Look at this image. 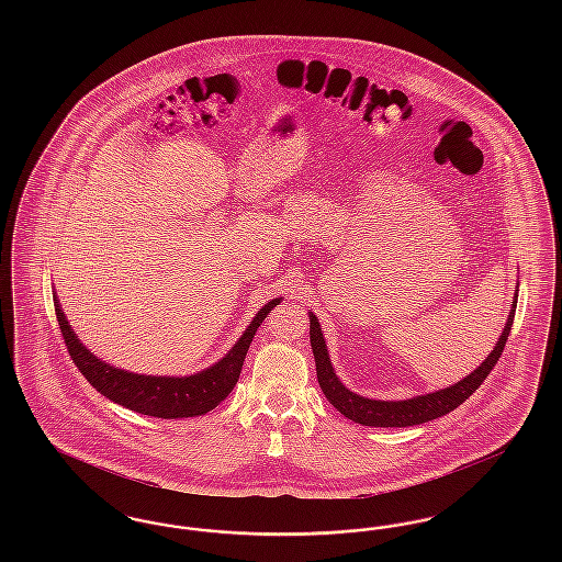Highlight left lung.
Listing matches in <instances>:
<instances>
[{"label":"left lung","mask_w":562,"mask_h":562,"mask_svg":"<svg viewBox=\"0 0 562 562\" xmlns=\"http://www.w3.org/2000/svg\"><path fill=\"white\" fill-rule=\"evenodd\" d=\"M514 312H516V299H514V307L509 312L508 322H506V328H504L499 341L495 344L488 358L474 373L468 374L463 381L454 383L447 390L398 402L362 398V396L349 392L348 387H344L330 367L326 341L322 337L321 322L316 321L314 314H310V341H312L314 358H316V373H318L322 392L341 415H346L348 419L356 424H362V426L406 428V426H419V424H426L431 419H438V417L454 411L461 402L468 401L481 387L482 381L488 376V373L495 369L497 360L502 358V351L506 348V341H508Z\"/></svg>","instance_id":"left-lung-1"}]
</instances>
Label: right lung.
Returning a JSON list of instances; mask_svg holds the SVG:
<instances>
[{"label":"right lung","mask_w":562,"mask_h":562,"mask_svg":"<svg viewBox=\"0 0 562 562\" xmlns=\"http://www.w3.org/2000/svg\"><path fill=\"white\" fill-rule=\"evenodd\" d=\"M278 303L280 299L269 301L244 330L240 341L211 369L191 376H149L113 369L83 348L54 294V312L63 339L67 344V351L80 369V373L90 381V385L97 387L103 396H108L109 401L117 402L134 413L160 419H183L204 415L218 402L225 401L240 379L241 364L257 328Z\"/></svg>","instance_id":"add662e5"}]
</instances>
